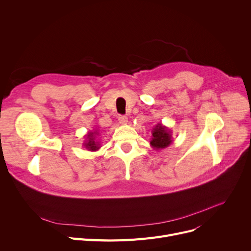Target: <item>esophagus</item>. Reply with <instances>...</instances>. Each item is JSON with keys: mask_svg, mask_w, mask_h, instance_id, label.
Here are the masks:
<instances>
[{"mask_svg": "<svg viewBox=\"0 0 251 251\" xmlns=\"http://www.w3.org/2000/svg\"><path fill=\"white\" fill-rule=\"evenodd\" d=\"M118 120H119V123H120V124L126 125L127 122H128V118L126 116H119Z\"/></svg>", "mask_w": 251, "mask_h": 251, "instance_id": "1", "label": "esophagus"}]
</instances>
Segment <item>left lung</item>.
Listing matches in <instances>:
<instances>
[{
  "instance_id": "left-lung-1",
  "label": "left lung",
  "mask_w": 251,
  "mask_h": 251,
  "mask_svg": "<svg viewBox=\"0 0 251 251\" xmlns=\"http://www.w3.org/2000/svg\"><path fill=\"white\" fill-rule=\"evenodd\" d=\"M173 142L172 130L162 123H157L151 130V138L150 141L151 147L155 150L160 151L168 148Z\"/></svg>"
}]
</instances>
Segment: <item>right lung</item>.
I'll return each mask as SVG.
<instances>
[{"instance_id": "add662e5", "label": "right lung", "mask_w": 251, "mask_h": 251, "mask_svg": "<svg viewBox=\"0 0 251 251\" xmlns=\"http://www.w3.org/2000/svg\"><path fill=\"white\" fill-rule=\"evenodd\" d=\"M100 135V130L99 129H94L87 132V134L84 136L85 141L83 142V147L88 150L89 151H99L101 146H100V141L98 139V136Z\"/></svg>"}]
</instances>
